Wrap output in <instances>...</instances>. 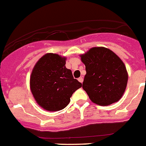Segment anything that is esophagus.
Returning a JSON list of instances; mask_svg holds the SVG:
<instances>
[{
    "label": "esophagus",
    "instance_id": "34e87169",
    "mask_svg": "<svg viewBox=\"0 0 146 146\" xmlns=\"http://www.w3.org/2000/svg\"><path fill=\"white\" fill-rule=\"evenodd\" d=\"M78 80H79V82H80V83H83V81H84V78H82V77H80V78H78Z\"/></svg>",
    "mask_w": 146,
    "mask_h": 146
}]
</instances>
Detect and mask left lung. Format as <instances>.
Here are the masks:
<instances>
[{"label":"left lung","mask_w":146,"mask_h":146,"mask_svg":"<svg viewBox=\"0 0 146 146\" xmlns=\"http://www.w3.org/2000/svg\"><path fill=\"white\" fill-rule=\"evenodd\" d=\"M80 56L86 72L83 89L91 101L101 106L118 102L125 92L128 78L121 59L103 47L92 48Z\"/></svg>","instance_id":"1"}]
</instances>
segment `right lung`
Listing matches in <instances>:
<instances>
[{
  "instance_id": "add662e5",
  "label": "right lung",
  "mask_w": 146,
  "mask_h": 146,
  "mask_svg": "<svg viewBox=\"0 0 146 146\" xmlns=\"http://www.w3.org/2000/svg\"><path fill=\"white\" fill-rule=\"evenodd\" d=\"M82 84L66 68V58L56 54L41 57L33 69L31 90L38 104L49 111L64 109Z\"/></svg>"
}]
</instances>
